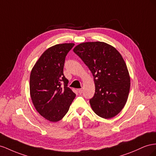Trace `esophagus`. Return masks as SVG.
I'll return each mask as SVG.
<instances>
[{
	"instance_id": "1",
	"label": "esophagus",
	"mask_w": 156,
	"mask_h": 156,
	"mask_svg": "<svg viewBox=\"0 0 156 156\" xmlns=\"http://www.w3.org/2000/svg\"><path fill=\"white\" fill-rule=\"evenodd\" d=\"M78 91L80 94H81V93H82V92H83V89H78Z\"/></svg>"
}]
</instances>
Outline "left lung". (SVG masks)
Instances as JSON below:
<instances>
[{"instance_id": "8db88e82", "label": "left lung", "mask_w": 156, "mask_h": 156, "mask_svg": "<svg viewBox=\"0 0 156 156\" xmlns=\"http://www.w3.org/2000/svg\"><path fill=\"white\" fill-rule=\"evenodd\" d=\"M73 51L94 78L95 92L90 100L93 110L103 118L114 117L125 106L130 90L129 74L122 56L103 42L82 43Z\"/></svg>"}]
</instances>
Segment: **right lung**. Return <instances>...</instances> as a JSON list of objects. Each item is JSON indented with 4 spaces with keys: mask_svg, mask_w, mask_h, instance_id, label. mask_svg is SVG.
<instances>
[{
    "mask_svg": "<svg viewBox=\"0 0 156 156\" xmlns=\"http://www.w3.org/2000/svg\"><path fill=\"white\" fill-rule=\"evenodd\" d=\"M74 44H57L44 51L31 70L30 93L38 112L52 122L59 121L76 97L63 74L65 57Z\"/></svg>",
    "mask_w": 156,
    "mask_h": 156,
    "instance_id": "right-lung-1",
    "label": "right lung"
}]
</instances>
